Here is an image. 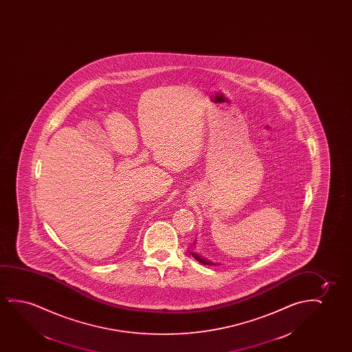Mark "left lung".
Here are the masks:
<instances>
[{
	"label": "left lung",
	"instance_id": "obj_1",
	"mask_svg": "<svg viewBox=\"0 0 352 352\" xmlns=\"http://www.w3.org/2000/svg\"><path fill=\"white\" fill-rule=\"evenodd\" d=\"M192 248H191V250L188 251L191 255H192L193 258H196V260L199 262V263H202V265H219L220 263H217V262H212V261L208 260V258H206V257H203V256L199 255L198 252H196L195 251V248H196V241L193 243Z\"/></svg>",
	"mask_w": 352,
	"mask_h": 352
}]
</instances>
